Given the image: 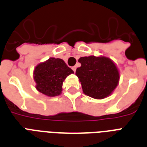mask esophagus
Segmentation results:
<instances>
[{
	"mask_svg": "<svg viewBox=\"0 0 147 147\" xmlns=\"http://www.w3.org/2000/svg\"><path fill=\"white\" fill-rule=\"evenodd\" d=\"M71 69H72V70H73V71H74V72H76V66L71 67Z\"/></svg>",
	"mask_w": 147,
	"mask_h": 147,
	"instance_id": "1",
	"label": "esophagus"
}]
</instances>
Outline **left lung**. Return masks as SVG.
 <instances>
[{"label":"left lung","instance_id":"8db88e82","mask_svg":"<svg viewBox=\"0 0 147 147\" xmlns=\"http://www.w3.org/2000/svg\"><path fill=\"white\" fill-rule=\"evenodd\" d=\"M81 67L76 75L81 82L84 94L94 99L110 96L120 80V72L116 64L106 56H85L78 59Z\"/></svg>","mask_w":147,"mask_h":147}]
</instances>
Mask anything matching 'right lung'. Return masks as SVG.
Masks as SVG:
<instances>
[{"label": "right lung", "instance_id": "add662e5", "mask_svg": "<svg viewBox=\"0 0 147 147\" xmlns=\"http://www.w3.org/2000/svg\"><path fill=\"white\" fill-rule=\"evenodd\" d=\"M74 73L61 59L51 57L40 62L33 71V79L38 92L46 96L59 95L62 91V84L70 74Z\"/></svg>", "mask_w": 147, "mask_h": 147}]
</instances>
